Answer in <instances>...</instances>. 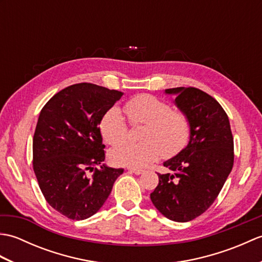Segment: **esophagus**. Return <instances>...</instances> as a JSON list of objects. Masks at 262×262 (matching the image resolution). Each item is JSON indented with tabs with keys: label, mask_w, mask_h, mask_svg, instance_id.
I'll return each mask as SVG.
<instances>
[{
	"label": "esophagus",
	"mask_w": 262,
	"mask_h": 262,
	"mask_svg": "<svg viewBox=\"0 0 262 262\" xmlns=\"http://www.w3.org/2000/svg\"><path fill=\"white\" fill-rule=\"evenodd\" d=\"M129 172H133V173L135 174H142L144 170H141V169H129Z\"/></svg>",
	"instance_id": "esophagus-1"
}]
</instances>
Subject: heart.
I'll list each match as a JSON object with an SVG mask.
<instances>
[{
	"instance_id": "obj_1",
	"label": "heart",
	"mask_w": 262,
	"mask_h": 262,
	"mask_svg": "<svg viewBox=\"0 0 262 262\" xmlns=\"http://www.w3.org/2000/svg\"><path fill=\"white\" fill-rule=\"evenodd\" d=\"M133 126L144 125L140 138L143 142L127 143L113 149L110 158L118 165L142 168L161 155L170 159L187 146L191 136V121L185 111L152 94H138L124 105ZM103 140L109 145H119L129 136V127L118 108L110 109L100 124Z\"/></svg>"
}]
</instances>
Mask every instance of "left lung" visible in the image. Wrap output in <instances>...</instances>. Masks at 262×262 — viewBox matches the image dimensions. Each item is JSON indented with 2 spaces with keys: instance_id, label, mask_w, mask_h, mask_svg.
<instances>
[{
  "instance_id": "8db88e82",
  "label": "left lung",
  "mask_w": 262,
  "mask_h": 262,
  "mask_svg": "<svg viewBox=\"0 0 262 262\" xmlns=\"http://www.w3.org/2000/svg\"><path fill=\"white\" fill-rule=\"evenodd\" d=\"M191 121L186 148L163 163L173 173L160 174L151 193L155 207L166 219L189 222L207 210L219 196L234 162L230 120L216 100L197 88L166 89Z\"/></svg>"
}]
</instances>
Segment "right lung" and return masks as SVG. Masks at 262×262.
<instances>
[{
    "instance_id": "1",
    "label": "right lung",
    "mask_w": 262,
    "mask_h": 262,
    "mask_svg": "<svg viewBox=\"0 0 262 262\" xmlns=\"http://www.w3.org/2000/svg\"><path fill=\"white\" fill-rule=\"evenodd\" d=\"M121 96L92 83H77L49 99L39 115L32 168L47 203L70 220L96 214L124 172L101 165L105 152L99 127Z\"/></svg>"
}]
</instances>
